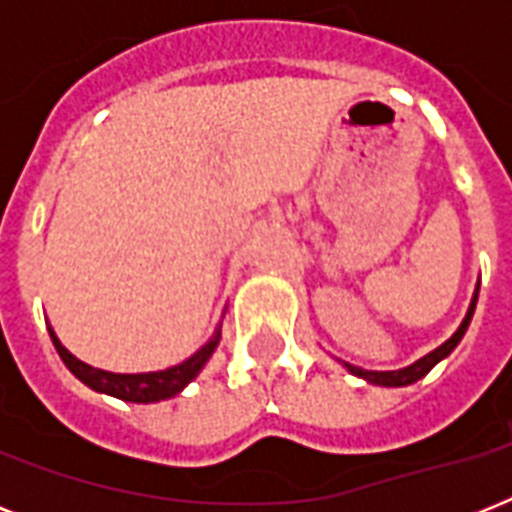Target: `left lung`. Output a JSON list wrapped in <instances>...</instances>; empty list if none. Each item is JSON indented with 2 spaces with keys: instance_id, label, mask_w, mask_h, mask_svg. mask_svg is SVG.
Returning a JSON list of instances; mask_svg holds the SVG:
<instances>
[{
  "instance_id": "obj_1",
  "label": "left lung",
  "mask_w": 512,
  "mask_h": 512,
  "mask_svg": "<svg viewBox=\"0 0 512 512\" xmlns=\"http://www.w3.org/2000/svg\"><path fill=\"white\" fill-rule=\"evenodd\" d=\"M476 303H478V287L473 300H470V308L468 313H465V319H462L460 329H457V332L444 342V345H438L436 350H430L428 356H422L420 361H414V364L404 366V369H396V372H369V369H361V366H353V364H345V369H348L350 374H356V377H364V380L372 382V385H385V388H404V385H412V382L422 380V377H425V374H428L430 369L441 361V358L449 356V353L457 348V342L465 337L470 319H473V311H476Z\"/></svg>"
}]
</instances>
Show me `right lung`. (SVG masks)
I'll return each mask as SVG.
<instances>
[{
    "label": "right lung",
    "mask_w": 512,
    "mask_h": 512,
    "mask_svg": "<svg viewBox=\"0 0 512 512\" xmlns=\"http://www.w3.org/2000/svg\"><path fill=\"white\" fill-rule=\"evenodd\" d=\"M50 337L55 350H58V356L63 358V364H66L84 385H90V388L98 390V393H108V396L122 398V401H132V404H151V401H164V398L177 396V393L204 369L209 356L215 353L217 342H220V327L215 329V335L209 337L207 345H201L191 358H185L183 364L162 369V372L143 374H116L106 372V369H95V366L84 364V361H79L76 356H71V353L60 345V340L55 337L52 329Z\"/></svg>",
    "instance_id": "obj_1"
}]
</instances>
